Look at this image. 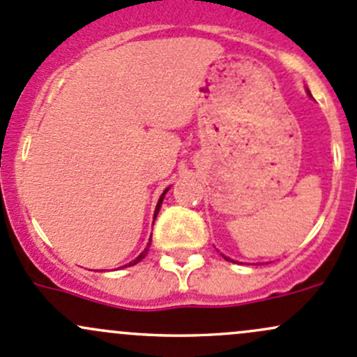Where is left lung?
<instances>
[{
	"instance_id": "1",
	"label": "left lung",
	"mask_w": 357,
	"mask_h": 357,
	"mask_svg": "<svg viewBox=\"0 0 357 357\" xmlns=\"http://www.w3.org/2000/svg\"><path fill=\"white\" fill-rule=\"evenodd\" d=\"M307 93H310V90H307ZM310 96H311V93H310ZM222 257H224V255H222ZM224 258H226V260H231V258H227V257H224ZM232 261V260H231Z\"/></svg>"
}]
</instances>
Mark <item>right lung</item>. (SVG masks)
<instances>
[{
    "label": "right lung",
    "mask_w": 357,
    "mask_h": 357,
    "mask_svg": "<svg viewBox=\"0 0 357 357\" xmlns=\"http://www.w3.org/2000/svg\"><path fill=\"white\" fill-rule=\"evenodd\" d=\"M167 191H169V188H167L166 191H164V193H162V195H160V198H159V204H157V207H155V213H153V220H155L157 213H159V208H160V205H162V200H164V195H166V193H167ZM149 248H150V243H149V245H147V248H145V250H144V251H142V253H140V255H138V257H137V258H135V260H133V261H130V264H128V265H125V267H131V265H137V264H138V261H142V260H144V258H145V255H147V251H149Z\"/></svg>",
    "instance_id": "right-lung-1"
}]
</instances>
